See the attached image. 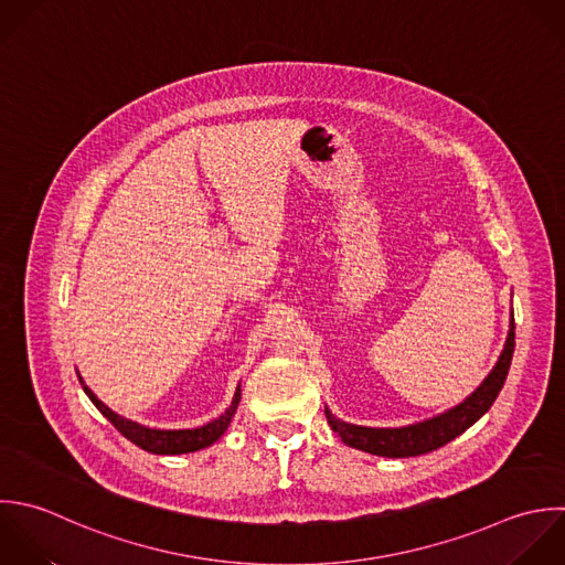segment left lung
<instances>
[{"label": "left lung", "instance_id": "left-lung-1", "mask_svg": "<svg viewBox=\"0 0 565 565\" xmlns=\"http://www.w3.org/2000/svg\"><path fill=\"white\" fill-rule=\"evenodd\" d=\"M513 352H515V319L511 317V330L493 372L465 403L456 405L454 409L416 425L396 427V429H374V427H359V425L343 423L337 416H332V412L326 407L328 425L332 427L334 434H339V438L348 447H354L372 456L414 458V456L431 454L445 447L447 443L456 440L460 434H465L491 409V405L495 403L509 376Z\"/></svg>", "mask_w": 565, "mask_h": 565}]
</instances>
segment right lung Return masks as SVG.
<instances>
[{"label":"right lung","mask_w":565,"mask_h":565,"mask_svg":"<svg viewBox=\"0 0 565 565\" xmlns=\"http://www.w3.org/2000/svg\"><path fill=\"white\" fill-rule=\"evenodd\" d=\"M81 385H83V392L87 394V398L96 405V409L129 440L134 443L136 447L149 451V454H156V456H180V454H191V451H200V449H206L211 447L231 425V418L235 416L237 412V405H239V398H242V390L237 385V392L233 396V403L231 407L215 420L206 423L204 427H198V429H149V427H142L134 420H127L118 414H114L109 407H105L94 394L92 390L83 383V379L78 376Z\"/></svg>","instance_id":"add662e5"}]
</instances>
